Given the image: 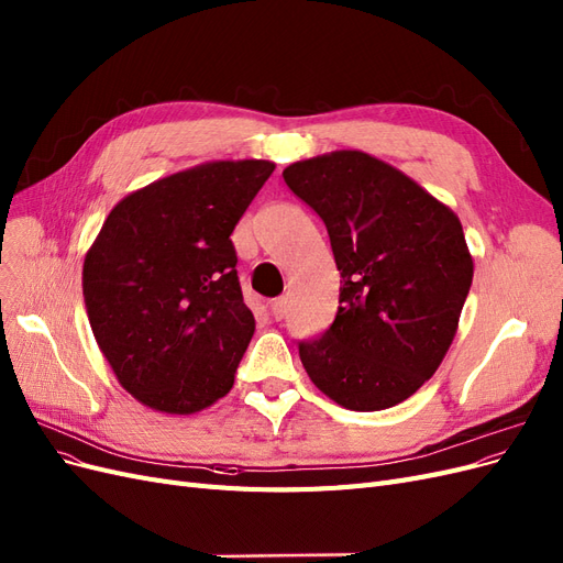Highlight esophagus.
Segmentation results:
<instances>
[{
	"label": "esophagus",
	"instance_id": "34e87169",
	"mask_svg": "<svg viewBox=\"0 0 563 563\" xmlns=\"http://www.w3.org/2000/svg\"><path fill=\"white\" fill-rule=\"evenodd\" d=\"M269 310H272V317H275L277 321L286 317V310H288V300L282 296V298H275L269 302Z\"/></svg>",
	"mask_w": 563,
	"mask_h": 563
}]
</instances>
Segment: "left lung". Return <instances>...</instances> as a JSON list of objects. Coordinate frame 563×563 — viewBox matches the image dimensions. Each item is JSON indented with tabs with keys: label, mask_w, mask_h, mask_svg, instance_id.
I'll use <instances>...</instances> for the list:
<instances>
[{
	"label": "left lung",
	"mask_w": 563,
	"mask_h": 563,
	"mask_svg": "<svg viewBox=\"0 0 563 563\" xmlns=\"http://www.w3.org/2000/svg\"><path fill=\"white\" fill-rule=\"evenodd\" d=\"M317 211L340 269L335 319L298 343L310 380L350 411L397 406L434 376L472 286L457 216L428 190L360 150L284 168Z\"/></svg>",
	"instance_id": "left-lung-1"
}]
</instances>
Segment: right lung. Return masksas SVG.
I'll use <instances>...</instances> for the list:
<instances>
[{
    "mask_svg": "<svg viewBox=\"0 0 563 563\" xmlns=\"http://www.w3.org/2000/svg\"><path fill=\"white\" fill-rule=\"evenodd\" d=\"M275 164L207 162L126 195L81 272L96 343L129 395L190 416L234 385L255 331L230 234Z\"/></svg>",
    "mask_w": 563,
    "mask_h": 563,
    "instance_id": "obj_1",
    "label": "right lung"
}]
</instances>
